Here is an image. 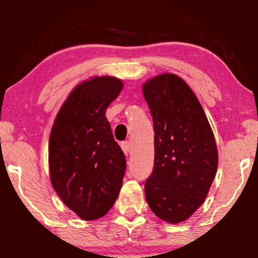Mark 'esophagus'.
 <instances>
[{
    "mask_svg": "<svg viewBox=\"0 0 258 258\" xmlns=\"http://www.w3.org/2000/svg\"><path fill=\"white\" fill-rule=\"evenodd\" d=\"M120 148L121 150L124 151V154L127 156L130 152H131V146H130V142L128 141H123L120 143Z\"/></svg>",
    "mask_w": 258,
    "mask_h": 258,
    "instance_id": "esophagus-1",
    "label": "esophagus"
}]
</instances>
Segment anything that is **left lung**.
Returning a JSON list of instances; mask_svg holds the SVG:
<instances>
[{
    "mask_svg": "<svg viewBox=\"0 0 258 258\" xmlns=\"http://www.w3.org/2000/svg\"><path fill=\"white\" fill-rule=\"evenodd\" d=\"M154 120L155 161L145 192L157 216L180 223L202 206L217 171L213 131L197 97L174 74L142 86Z\"/></svg>",
    "mask_w": 258,
    "mask_h": 258,
    "instance_id": "1",
    "label": "left lung"
}]
</instances>
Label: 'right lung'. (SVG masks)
<instances>
[{
  "instance_id": "1",
  "label": "right lung",
  "mask_w": 258,
  "mask_h": 258,
  "mask_svg": "<svg viewBox=\"0 0 258 258\" xmlns=\"http://www.w3.org/2000/svg\"><path fill=\"white\" fill-rule=\"evenodd\" d=\"M121 89V81L110 76L83 82L69 94L51 130V183L82 220L106 215L123 184L125 155L104 116Z\"/></svg>"
}]
</instances>
